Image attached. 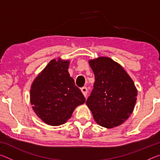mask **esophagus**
<instances>
[{"label": "esophagus", "instance_id": "34e87169", "mask_svg": "<svg viewBox=\"0 0 160 160\" xmlns=\"http://www.w3.org/2000/svg\"><path fill=\"white\" fill-rule=\"evenodd\" d=\"M81 92L83 94V95L85 96V97L86 98L87 96H88V88L86 87H83V88H81Z\"/></svg>", "mask_w": 160, "mask_h": 160}]
</instances>
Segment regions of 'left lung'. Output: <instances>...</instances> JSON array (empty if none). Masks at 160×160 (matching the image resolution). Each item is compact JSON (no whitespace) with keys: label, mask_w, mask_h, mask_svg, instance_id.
Instances as JSON below:
<instances>
[{"label":"left lung","mask_w":160,"mask_h":160,"mask_svg":"<svg viewBox=\"0 0 160 160\" xmlns=\"http://www.w3.org/2000/svg\"><path fill=\"white\" fill-rule=\"evenodd\" d=\"M94 72V89L86 102L97 123L107 128L118 126L134 109L138 90L123 68L109 57L89 60Z\"/></svg>","instance_id":"obj_1"}]
</instances>
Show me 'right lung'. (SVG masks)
I'll return each instance as SVG.
<instances>
[{
    "label": "right lung",
    "instance_id": "add662e5",
    "mask_svg": "<svg viewBox=\"0 0 160 160\" xmlns=\"http://www.w3.org/2000/svg\"><path fill=\"white\" fill-rule=\"evenodd\" d=\"M69 60H51L37 75L30 89V103L34 113L48 125L57 126L71 117L85 98L70 76Z\"/></svg>",
    "mask_w": 160,
    "mask_h": 160
}]
</instances>
